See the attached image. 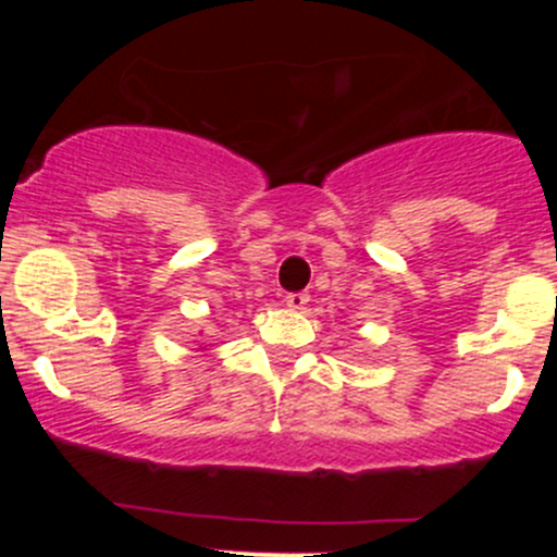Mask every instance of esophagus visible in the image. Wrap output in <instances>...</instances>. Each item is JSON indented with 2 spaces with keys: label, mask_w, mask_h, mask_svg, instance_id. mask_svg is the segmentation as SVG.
I'll return each mask as SVG.
<instances>
[{
  "label": "esophagus",
  "mask_w": 557,
  "mask_h": 557,
  "mask_svg": "<svg viewBox=\"0 0 557 557\" xmlns=\"http://www.w3.org/2000/svg\"><path fill=\"white\" fill-rule=\"evenodd\" d=\"M307 301H310V296H307V294H288V296H285V307H288V310H305Z\"/></svg>",
  "instance_id": "esophagus-1"
}]
</instances>
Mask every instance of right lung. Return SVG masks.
<instances>
[{"label": "right lung", "instance_id": "right-lung-1", "mask_svg": "<svg viewBox=\"0 0 557 557\" xmlns=\"http://www.w3.org/2000/svg\"><path fill=\"white\" fill-rule=\"evenodd\" d=\"M199 350H205V347H199Z\"/></svg>", "mask_w": 557, "mask_h": 557}]
</instances>
